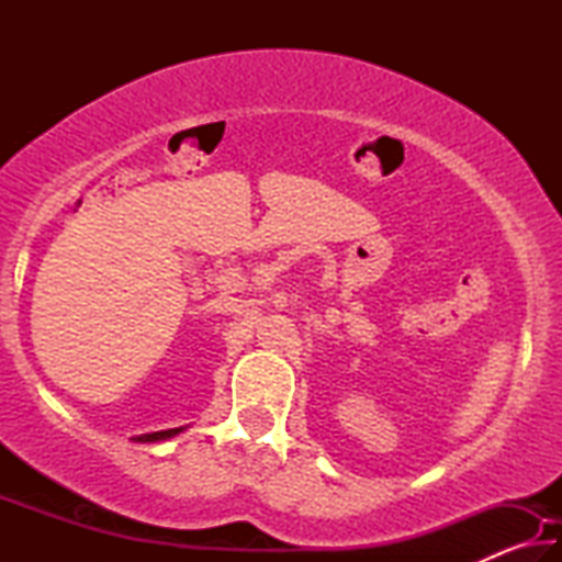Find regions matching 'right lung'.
<instances>
[{"mask_svg":"<svg viewBox=\"0 0 562 562\" xmlns=\"http://www.w3.org/2000/svg\"><path fill=\"white\" fill-rule=\"evenodd\" d=\"M180 431H186V426H178V429H166V431H154V434H140V436H133L131 441L136 443H156V441H166V439H173Z\"/></svg>","mask_w":562,"mask_h":562,"instance_id":"right-lung-1","label":"right lung"}]
</instances>
